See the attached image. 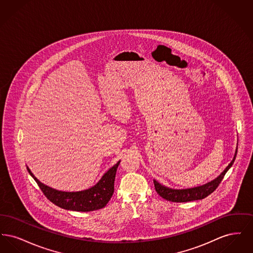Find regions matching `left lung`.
Wrapping results in <instances>:
<instances>
[{
	"instance_id": "8db88e82",
	"label": "left lung",
	"mask_w": 253,
	"mask_h": 253,
	"mask_svg": "<svg viewBox=\"0 0 253 253\" xmlns=\"http://www.w3.org/2000/svg\"><path fill=\"white\" fill-rule=\"evenodd\" d=\"M237 149L238 148L236 147L233 159L228 165V167L225 169L215 179L210 181L202 186H197V187L189 188V189H171V188H169L164 185H161L160 183H158L157 180L154 179L156 191L161 197H163L164 199H166L168 201H171V202L182 203V202H190V201H194V200L204 199L205 197H207L208 195H210L211 193H213L216 190L217 187L219 186V184L224 178L226 172L232 166L236 155H237Z\"/></svg>"
}]
</instances>
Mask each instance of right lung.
Wrapping results in <instances>:
<instances>
[{"mask_svg": "<svg viewBox=\"0 0 253 253\" xmlns=\"http://www.w3.org/2000/svg\"><path fill=\"white\" fill-rule=\"evenodd\" d=\"M121 160L102 175L93 187L80 192H62L44 185L37 178L28 167L27 170L36 181L40 189L52 203L61 209L75 211H92L104 208L114 193L117 169Z\"/></svg>", "mask_w": 253, "mask_h": 253, "instance_id": "right-lung-1", "label": "right lung"}]
</instances>
